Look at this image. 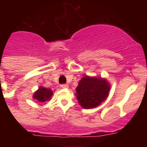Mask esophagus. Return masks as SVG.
<instances>
[{
	"label": "esophagus",
	"instance_id": "1",
	"mask_svg": "<svg viewBox=\"0 0 147 147\" xmlns=\"http://www.w3.org/2000/svg\"><path fill=\"white\" fill-rule=\"evenodd\" d=\"M61 87L63 89H67L69 87V86H68V84H61Z\"/></svg>",
	"mask_w": 147,
	"mask_h": 147
}]
</instances>
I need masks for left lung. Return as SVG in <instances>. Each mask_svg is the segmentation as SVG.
Returning a JSON list of instances; mask_svg holds the SVG:
<instances>
[{"mask_svg":"<svg viewBox=\"0 0 147 147\" xmlns=\"http://www.w3.org/2000/svg\"><path fill=\"white\" fill-rule=\"evenodd\" d=\"M110 85L106 79L97 77L84 76L76 88V97L84 109L99 106L109 95Z\"/></svg>","mask_w":147,"mask_h":147,"instance_id":"left-lung-1","label":"left lung"}]
</instances>
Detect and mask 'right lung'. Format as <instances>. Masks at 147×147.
Segmentation results:
<instances>
[{"instance_id": "add662e5", "label": "right lung", "mask_w": 147, "mask_h": 147, "mask_svg": "<svg viewBox=\"0 0 147 147\" xmlns=\"http://www.w3.org/2000/svg\"><path fill=\"white\" fill-rule=\"evenodd\" d=\"M53 92L50 89L45 88V87L40 86L38 90L34 93L32 98L35 99L40 104H42L51 100V97L53 96Z\"/></svg>"}]
</instances>
